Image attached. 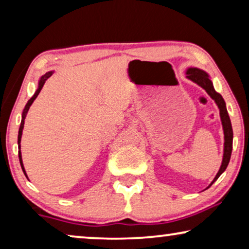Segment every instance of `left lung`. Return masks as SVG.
I'll return each mask as SVG.
<instances>
[{
	"label": "left lung",
	"mask_w": 249,
	"mask_h": 249,
	"mask_svg": "<svg viewBox=\"0 0 249 249\" xmlns=\"http://www.w3.org/2000/svg\"><path fill=\"white\" fill-rule=\"evenodd\" d=\"M187 78H189L190 80L194 81V83H196L197 85H199L200 87H203L204 89L206 90V93L209 94L214 101H215V103L217 104V107H219L220 110V117H221V121H222L223 131H224V154H223L222 165H221L219 172H217L215 178H214V180L212 181L213 183L215 180H217V178H219L221 175H222L223 171L227 169V166L230 162L231 152H232V138H233L232 127H231V121H230L229 114H228L227 112L224 100L222 98V96H221V95L214 89L212 81H211L209 78V74L204 72L202 70L196 69V68H192V69L187 70ZM212 183H211L210 186H212Z\"/></svg>",
	"instance_id": "1"
}]
</instances>
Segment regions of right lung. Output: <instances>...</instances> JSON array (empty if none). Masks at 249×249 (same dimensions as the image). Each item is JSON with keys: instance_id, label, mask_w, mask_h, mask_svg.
<instances>
[{"instance_id": "add662e5", "label": "right lung", "mask_w": 249, "mask_h": 249, "mask_svg": "<svg viewBox=\"0 0 249 249\" xmlns=\"http://www.w3.org/2000/svg\"><path fill=\"white\" fill-rule=\"evenodd\" d=\"M51 74H52V72H47L46 74H44V76L42 77V79H40V81H39V86H38V89L36 90V93L33 95V97L30 98V100L28 101V103H27V105H26V107H25V110H23V113H22V120H21V124H20V128H19V135H18V144H19V149H20V142H21V135H22V129H23V124H25V119H26V115H27V113H28V110H29V107H30V105L33 104V102H34V100H35V98L37 97V95L39 94V91H40V89H42V87H43V85H44V83H45V80L47 79V78H49ZM19 161H20V164H21V168H22V171H23V173H25L26 175V172H25V169H23V165H22V160H21V153L19 152ZM27 177V176H26Z\"/></svg>"}]
</instances>
